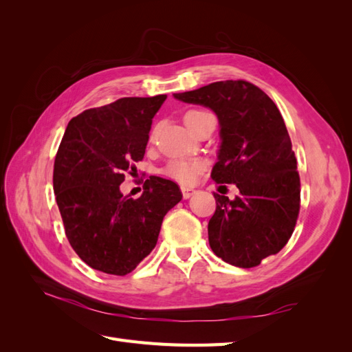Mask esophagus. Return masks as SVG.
Returning a JSON list of instances; mask_svg holds the SVG:
<instances>
[{
  "label": "esophagus",
  "mask_w": 352,
  "mask_h": 352,
  "mask_svg": "<svg viewBox=\"0 0 352 352\" xmlns=\"http://www.w3.org/2000/svg\"><path fill=\"white\" fill-rule=\"evenodd\" d=\"M180 190H182V195H184V198H185V199L190 198V197H192V195L195 194V189H194V188H188V186H182V188H180Z\"/></svg>",
  "instance_id": "obj_1"
}]
</instances>
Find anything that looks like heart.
<instances>
[{
	"instance_id": "b5f03b06",
	"label": "heart",
	"mask_w": 352,
	"mask_h": 352,
	"mask_svg": "<svg viewBox=\"0 0 352 352\" xmlns=\"http://www.w3.org/2000/svg\"><path fill=\"white\" fill-rule=\"evenodd\" d=\"M204 116H210V113L204 110H190L185 116V122L188 126H190ZM151 140H155V131L151 133ZM202 167H204V164H202V162H199V160L175 158V160H170V162L164 166L162 173L170 179L176 180V182L188 185V184L195 182V179L199 175Z\"/></svg>"
}]
</instances>
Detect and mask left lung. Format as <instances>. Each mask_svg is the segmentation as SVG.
<instances>
[{
    "mask_svg": "<svg viewBox=\"0 0 352 352\" xmlns=\"http://www.w3.org/2000/svg\"><path fill=\"white\" fill-rule=\"evenodd\" d=\"M173 97L216 113L221 142L211 177L239 189L235 199L214 194L210 247L232 265L255 267L285 247L300 212V175L283 117L247 80L214 82Z\"/></svg>",
    "mask_w": 352,
    "mask_h": 352,
    "instance_id": "1",
    "label": "left lung"
}]
</instances>
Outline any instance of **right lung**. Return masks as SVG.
I'll return each mask as SVG.
<instances>
[{"mask_svg":"<svg viewBox=\"0 0 352 352\" xmlns=\"http://www.w3.org/2000/svg\"><path fill=\"white\" fill-rule=\"evenodd\" d=\"M166 98H120L67 124L52 184L72 248L95 270L131 273L154 250L164 216L182 199L175 182L157 176L145 180L136 199L120 190L126 172L144 158L153 117Z\"/></svg>","mask_w":352,"mask_h":352,"instance_id":"obj_1","label":"right lung"}]
</instances>
